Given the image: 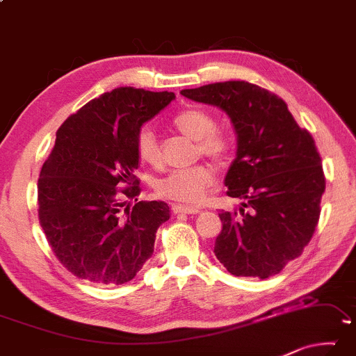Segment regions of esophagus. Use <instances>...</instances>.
I'll use <instances>...</instances> for the list:
<instances>
[{"mask_svg": "<svg viewBox=\"0 0 356 356\" xmlns=\"http://www.w3.org/2000/svg\"><path fill=\"white\" fill-rule=\"evenodd\" d=\"M174 213H198L200 209L195 206H185V204H172Z\"/></svg>", "mask_w": 356, "mask_h": 356, "instance_id": "obj_1", "label": "esophagus"}]
</instances>
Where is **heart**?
I'll return each instance as SVG.
<instances>
[{
	"label": "heart",
	"mask_w": 356,
	"mask_h": 356,
	"mask_svg": "<svg viewBox=\"0 0 356 356\" xmlns=\"http://www.w3.org/2000/svg\"><path fill=\"white\" fill-rule=\"evenodd\" d=\"M172 125L198 144V154L212 160L223 161L231 155L233 143L228 134L216 129V118L209 112L188 107L172 117ZM136 154L139 160L150 168H161L163 156L155 133L149 127L140 128L136 134ZM216 171L209 165H196L172 171L156 185L158 195L180 202H198L206 191L216 185Z\"/></svg>",
	"instance_id": "b5f03b06"
}]
</instances>
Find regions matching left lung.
I'll return each instance as SVG.
<instances>
[{"label": "left lung", "instance_id": "obj_1", "mask_svg": "<svg viewBox=\"0 0 356 356\" xmlns=\"http://www.w3.org/2000/svg\"><path fill=\"white\" fill-rule=\"evenodd\" d=\"M223 109L238 133L227 195L244 202L220 212L213 253L233 275L268 279L298 258L320 218L325 174L315 140L298 125L285 101L245 81L180 92Z\"/></svg>", "mask_w": 356, "mask_h": 356}]
</instances>
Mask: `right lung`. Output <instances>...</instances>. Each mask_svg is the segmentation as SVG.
<instances>
[{"instance_id":"right-lung-1","label":"right lung","mask_w":356,"mask_h":356,"mask_svg":"<svg viewBox=\"0 0 356 356\" xmlns=\"http://www.w3.org/2000/svg\"><path fill=\"white\" fill-rule=\"evenodd\" d=\"M174 98L118 87L88 101L56 131L38 180V217L55 257L76 277L127 284L154 253L169 206L138 201L134 143L143 123ZM127 199L137 204L127 205Z\"/></svg>"}]
</instances>
